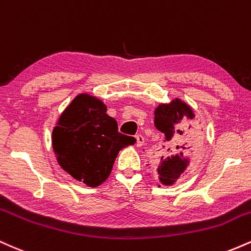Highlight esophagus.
<instances>
[{
    "label": "esophagus",
    "instance_id": "esophagus-1",
    "mask_svg": "<svg viewBox=\"0 0 251 251\" xmlns=\"http://www.w3.org/2000/svg\"><path fill=\"white\" fill-rule=\"evenodd\" d=\"M144 143V137L142 135H136V147H142Z\"/></svg>",
    "mask_w": 251,
    "mask_h": 251
}]
</instances>
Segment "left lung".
Segmentation results:
<instances>
[{
    "instance_id": "left-lung-1",
    "label": "left lung",
    "mask_w": 251,
    "mask_h": 251,
    "mask_svg": "<svg viewBox=\"0 0 251 251\" xmlns=\"http://www.w3.org/2000/svg\"><path fill=\"white\" fill-rule=\"evenodd\" d=\"M194 116L189 105L178 99L156 108L155 126L164 134L157 166L163 184H173L199 151L201 141L190 125Z\"/></svg>"
}]
</instances>
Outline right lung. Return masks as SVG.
<instances>
[{
    "label": "right lung",
    "instance_id": "1",
    "mask_svg": "<svg viewBox=\"0 0 251 251\" xmlns=\"http://www.w3.org/2000/svg\"><path fill=\"white\" fill-rule=\"evenodd\" d=\"M135 138L119 132L101 100L81 94L66 108L52 130L58 164L77 181L97 187L110 175L121 149Z\"/></svg>",
    "mask_w": 251,
    "mask_h": 251
}]
</instances>
